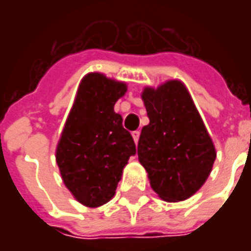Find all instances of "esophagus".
Listing matches in <instances>:
<instances>
[{
    "label": "esophagus",
    "mask_w": 251,
    "mask_h": 251,
    "mask_svg": "<svg viewBox=\"0 0 251 251\" xmlns=\"http://www.w3.org/2000/svg\"><path fill=\"white\" fill-rule=\"evenodd\" d=\"M131 136H133V140H134V142H136V144H138V140H140V131L138 130L133 131V133H131Z\"/></svg>",
    "instance_id": "esophagus-1"
}]
</instances>
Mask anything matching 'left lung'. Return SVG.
<instances>
[{
	"instance_id": "8db88e82",
	"label": "left lung",
	"mask_w": 251,
	"mask_h": 251,
	"mask_svg": "<svg viewBox=\"0 0 251 251\" xmlns=\"http://www.w3.org/2000/svg\"><path fill=\"white\" fill-rule=\"evenodd\" d=\"M141 97L149 124L138 140V160L151 187L165 201L188 199L210 176L214 142L184 83L145 87Z\"/></svg>"
}]
</instances>
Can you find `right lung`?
<instances>
[{"label":"right lung","mask_w":251,"mask_h":251,"mask_svg":"<svg viewBox=\"0 0 251 251\" xmlns=\"http://www.w3.org/2000/svg\"><path fill=\"white\" fill-rule=\"evenodd\" d=\"M126 83L90 72L83 77L56 148L62 179L74 198L86 207L113 199L122 171L136 144L114 111Z\"/></svg>","instance_id":"1"}]
</instances>
